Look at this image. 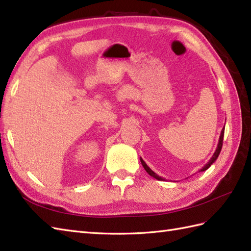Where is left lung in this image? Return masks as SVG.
Masks as SVG:
<instances>
[{
  "instance_id": "8db88e82",
  "label": "left lung",
  "mask_w": 251,
  "mask_h": 251,
  "mask_svg": "<svg viewBox=\"0 0 251 251\" xmlns=\"http://www.w3.org/2000/svg\"><path fill=\"white\" fill-rule=\"evenodd\" d=\"M223 136H225V127H223L222 128V130H221V134H220V138H219V142H218V146H217V149H216V151H215V153H214V155L211 156V158L209 159V161L207 162V164H205L204 166H202L201 169H200V172H205V170H207L208 168H209L212 164H214L215 162H216V159L218 158V156H219V154H220V151H221V149H222V142H223ZM140 162H141V164H142V166H143V168L146 169V172L151 176V177H153V178H155V179H157V180H161V181H164L165 179L164 178H162V177H159V176L157 175V174H155L153 172V170L148 166V165L146 164V162L143 161V159L140 157Z\"/></svg>"
}]
</instances>
